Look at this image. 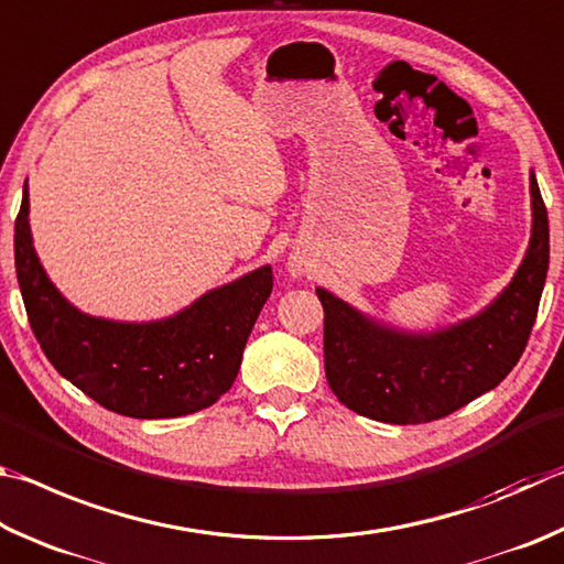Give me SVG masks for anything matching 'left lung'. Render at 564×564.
Wrapping results in <instances>:
<instances>
[{
    "label": "left lung",
    "instance_id": "left-lung-1",
    "mask_svg": "<svg viewBox=\"0 0 564 564\" xmlns=\"http://www.w3.org/2000/svg\"><path fill=\"white\" fill-rule=\"evenodd\" d=\"M532 237L525 260L490 307L431 334L377 324L327 290L324 371L344 406L381 423H429L496 389L528 347L550 264L547 207L530 175Z\"/></svg>",
    "mask_w": 564,
    "mask_h": 564
}]
</instances>
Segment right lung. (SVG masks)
I'll use <instances>...</instances> for the list:
<instances>
[{
  "mask_svg": "<svg viewBox=\"0 0 564 564\" xmlns=\"http://www.w3.org/2000/svg\"><path fill=\"white\" fill-rule=\"evenodd\" d=\"M14 264L46 359L86 397L131 419L187 416L230 391L247 337L272 292V267L264 264L161 322L88 317L58 294L39 264L26 185L14 223Z\"/></svg>",
  "mask_w": 564,
  "mask_h": 564,
  "instance_id": "obj_1",
  "label": "right lung"
}]
</instances>
